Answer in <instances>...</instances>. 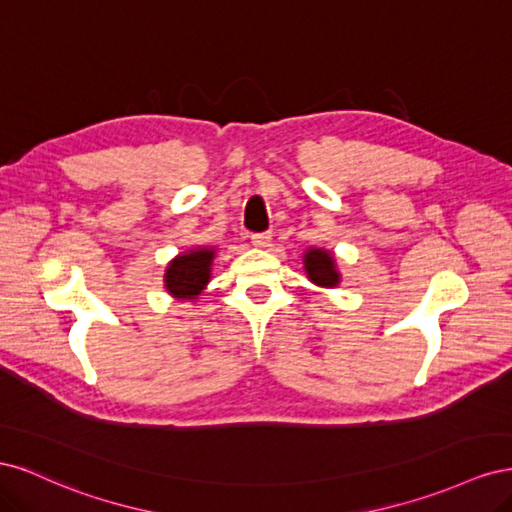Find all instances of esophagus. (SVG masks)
Here are the masks:
<instances>
[{"label":"esophagus","mask_w":512,"mask_h":512,"mask_svg":"<svg viewBox=\"0 0 512 512\" xmlns=\"http://www.w3.org/2000/svg\"><path fill=\"white\" fill-rule=\"evenodd\" d=\"M271 239H273L271 232H256V235H252V245L260 247V250H265V247L271 245Z\"/></svg>","instance_id":"1"}]
</instances>
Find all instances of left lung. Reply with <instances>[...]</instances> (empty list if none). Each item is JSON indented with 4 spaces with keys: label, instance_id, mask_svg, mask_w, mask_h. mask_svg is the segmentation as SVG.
<instances>
[{
    "label": "left lung",
    "instance_id": "obj_1",
    "mask_svg": "<svg viewBox=\"0 0 512 512\" xmlns=\"http://www.w3.org/2000/svg\"><path fill=\"white\" fill-rule=\"evenodd\" d=\"M305 273L309 280L322 288H335L339 284V271L335 267V258L331 252L320 250V247H312L303 256Z\"/></svg>",
    "mask_w": 512,
    "mask_h": 512
}]
</instances>
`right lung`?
Returning a JSON list of instances; mask_svg holds the SVG:
<instances>
[{"instance_id":"right-lung-1","label":"right lung","mask_w":512,"mask_h":512,"mask_svg":"<svg viewBox=\"0 0 512 512\" xmlns=\"http://www.w3.org/2000/svg\"><path fill=\"white\" fill-rule=\"evenodd\" d=\"M213 247H194L168 262L164 286L175 299H196L211 280Z\"/></svg>"}]
</instances>
